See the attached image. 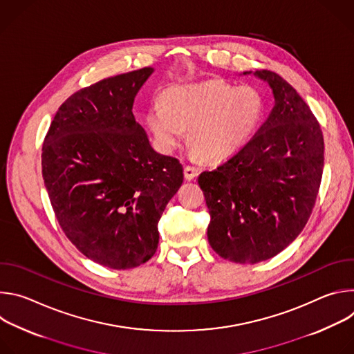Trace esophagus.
Returning <instances> with one entry per match:
<instances>
[{"instance_id": "obj_1", "label": "esophagus", "mask_w": 354, "mask_h": 354, "mask_svg": "<svg viewBox=\"0 0 354 354\" xmlns=\"http://www.w3.org/2000/svg\"><path fill=\"white\" fill-rule=\"evenodd\" d=\"M183 174H185V179L186 180H193L197 175H198V169L194 168V167H185L183 169Z\"/></svg>"}]
</instances>
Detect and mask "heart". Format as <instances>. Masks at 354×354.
Listing matches in <instances>:
<instances>
[{
  "mask_svg": "<svg viewBox=\"0 0 354 354\" xmlns=\"http://www.w3.org/2000/svg\"><path fill=\"white\" fill-rule=\"evenodd\" d=\"M263 111V95L255 86L207 80L169 86L162 104L151 106L145 120L164 153L178 149L189 129L192 156L221 162L249 142Z\"/></svg>",
  "mask_w": 354,
  "mask_h": 354,
  "instance_id": "1",
  "label": "heart"
}]
</instances>
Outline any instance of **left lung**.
<instances>
[{
	"mask_svg": "<svg viewBox=\"0 0 354 354\" xmlns=\"http://www.w3.org/2000/svg\"><path fill=\"white\" fill-rule=\"evenodd\" d=\"M254 75L272 88L269 118L238 154L197 179L212 217L209 243L221 258L250 265L304 230L324 171L322 131L304 99L276 73Z\"/></svg>",
	"mask_w": 354,
	"mask_h": 354,
	"instance_id": "1",
	"label": "left lung"
}]
</instances>
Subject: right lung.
<instances>
[{
	"label": "right lung",
	"mask_w": 354,
	"mask_h": 354,
	"mask_svg": "<svg viewBox=\"0 0 354 354\" xmlns=\"http://www.w3.org/2000/svg\"><path fill=\"white\" fill-rule=\"evenodd\" d=\"M153 73L144 67L73 93L41 148L44 186L64 234L88 259L118 270L153 258L158 221L183 182L180 162L151 147L131 111Z\"/></svg>",
	"instance_id": "add662e5"
}]
</instances>
